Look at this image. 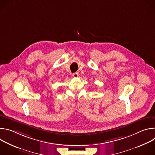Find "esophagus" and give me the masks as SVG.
<instances>
[{
  "label": "esophagus",
  "instance_id": "34e87169",
  "mask_svg": "<svg viewBox=\"0 0 155 155\" xmlns=\"http://www.w3.org/2000/svg\"><path fill=\"white\" fill-rule=\"evenodd\" d=\"M78 76H79V74L78 72H75L72 74V77L74 78H77V77H78Z\"/></svg>",
  "mask_w": 155,
  "mask_h": 155
}]
</instances>
